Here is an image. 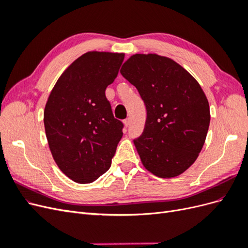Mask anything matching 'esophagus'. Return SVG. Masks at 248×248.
<instances>
[{
	"label": "esophagus",
	"instance_id": "34e87169",
	"mask_svg": "<svg viewBox=\"0 0 248 248\" xmlns=\"http://www.w3.org/2000/svg\"><path fill=\"white\" fill-rule=\"evenodd\" d=\"M124 125H125V127H128L129 125H130V119L129 118H127V119H125L124 120Z\"/></svg>",
	"mask_w": 248,
	"mask_h": 248
}]
</instances>
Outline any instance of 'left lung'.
<instances>
[{
    "mask_svg": "<svg viewBox=\"0 0 248 248\" xmlns=\"http://www.w3.org/2000/svg\"><path fill=\"white\" fill-rule=\"evenodd\" d=\"M120 72L147 109L144 131L133 140L142 166L159 178L181 175L205 144L210 108L204 91L181 65L156 54L131 56Z\"/></svg>",
    "mask_w": 248,
    "mask_h": 248,
    "instance_id": "obj_1",
    "label": "left lung"
}]
</instances>
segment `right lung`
Here are the masks:
<instances>
[{"mask_svg":"<svg viewBox=\"0 0 248 248\" xmlns=\"http://www.w3.org/2000/svg\"><path fill=\"white\" fill-rule=\"evenodd\" d=\"M124 54L89 51L57 80L44 108V128L54 160L77 183H91L111 164L123 123L115 119L106 89Z\"/></svg>","mask_w":248,"mask_h":248,"instance_id":"add662e5","label":"right lung"}]
</instances>
